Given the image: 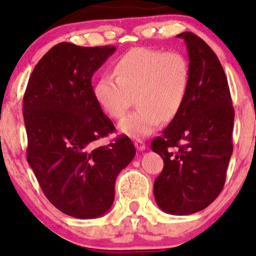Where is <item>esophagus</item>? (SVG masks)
I'll use <instances>...</instances> for the list:
<instances>
[{"label":"esophagus","instance_id":"obj_1","mask_svg":"<svg viewBox=\"0 0 256 256\" xmlns=\"http://www.w3.org/2000/svg\"><path fill=\"white\" fill-rule=\"evenodd\" d=\"M134 146L137 148V150H144L146 149V143L142 140H134Z\"/></svg>","mask_w":256,"mask_h":256}]
</instances>
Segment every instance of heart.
Returning a JSON list of instances; mask_svg holds the SVG:
<instances>
[{"label":"heart","mask_w":256,"mask_h":256,"mask_svg":"<svg viewBox=\"0 0 256 256\" xmlns=\"http://www.w3.org/2000/svg\"><path fill=\"white\" fill-rule=\"evenodd\" d=\"M113 76L94 85V98L112 119H120L136 98L137 110L119 124L132 138L146 137L161 122H171L183 108L190 88V64L179 52L138 46L116 61Z\"/></svg>","instance_id":"obj_1"}]
</instances>
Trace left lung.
<instances>
[{
    "label": "left lung",
    "instance_id": "obj_1",
    "mask_svg": "<svg viewBox=\"0 0 256 256\" xmlns=\"http://www.w3.org/2000/svg\"><path fill=\"white\" fill-rule=\"evenodd\" d=\"M177 37L183 38L189 55V92L178 116L150 146L165 164L155 179V201L164 212L188 216L208 207L224 188L234 110L216 52L192 32Z\"/></svg>",
    "mask_w": 256,
    "mask_h": 256
}]
</instances>
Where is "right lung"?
Segmentation results:
<instances>
[{
	"label": "right lung",
	"mask_w": 256,
	"mask_h": 256,
	"mask_svg": "<svg viewBox=\"0 0 256 256\" xmlns=\"http://www.w3.org/2000/svg\"><path fill=\"white\" fill-rule=\"evenodd\" d=\"M114 52L58 43L38 61L26 86L28 162L50 204L73 218L110 210L116 179L136 154L126 136L96 146L116 128L94 98L91 78Z\"/></svg>",
	"instance_id": "add662e5"
}]
</instances>
